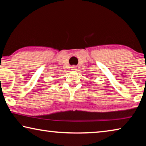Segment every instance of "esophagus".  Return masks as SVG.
Returning <instances> with one entry per match:
<instances>
[{
    "mask_svg": "<svg viewBox=\"0 0 146 146\" xmlns=\"http://www.w3.org/2000/svg\"><path fill=\"white\" fill-rule=\"evenodd\" d=\"M71 70H72L73 71H75L76 70V67L75 66H72V67H71Z\"/></svg>",
    "mask_w": 146,
    "mask_h": 146,
    "instance_id": "obj_1",
    "label": "esophagus"
}]
</instances>
